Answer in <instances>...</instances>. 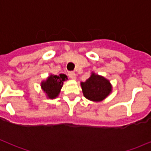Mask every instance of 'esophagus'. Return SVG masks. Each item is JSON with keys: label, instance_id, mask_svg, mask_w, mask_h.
Listing matches in <instances>:
<instances>
[{"label": "esophagus", "instance_id": "34e87169", "mask_svg": "<svg viewBox=\"0 0 151 151\" xmlns=\"http://www.w3.org/2000/svg\"><path fill=\"white\" fill-rule=\"evenodd\" d=\"M68 75H69V78L71 79H75L76 78V74L74 72H69L68 73Z\"/></svg>", "mask_w": 151, "mask_h": 151}]
</instances>
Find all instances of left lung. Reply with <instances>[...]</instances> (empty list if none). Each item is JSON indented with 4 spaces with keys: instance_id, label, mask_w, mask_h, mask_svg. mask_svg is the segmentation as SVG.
<instances>
[{
    "instance_id": "left-lung-1",
    "label": "left lung",
    "mask_w": 151,
    "mask_h": 151,
    "mask_svg": "<svg viewBox=\"0 0 151 151\" xmlns=\"http://www.w3.org/2000/svg\"><path fill=\"white\" fill-rule=\"evenodd\" d=\"M82 92L86 98L91 101H101L111 91V86L104 77L92 73L86 82L81 83Z\"/></svg>"
}]
</instances>
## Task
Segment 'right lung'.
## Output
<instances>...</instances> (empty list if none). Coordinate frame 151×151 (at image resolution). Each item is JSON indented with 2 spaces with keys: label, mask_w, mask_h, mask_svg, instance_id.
<instances>
[{
  "label": "right lung",
  "mask_w": 151,
  "mask_h": 151,
  "mask_svg": "<svg viewBox=\"0 0 151 151\" xmlns=\"http://www.w3.org/2000/svg\"><path fill=\"white\" fill-rule=\"evenodd\" d=\"M67 79V76L65 74L60 75H51L46 82H43L41 86L46 92L50 99L56 98L60 93V90L62 87L63 82Z\"/></svg>",
  "instance_id": "add662e5"
}]
</instances>
